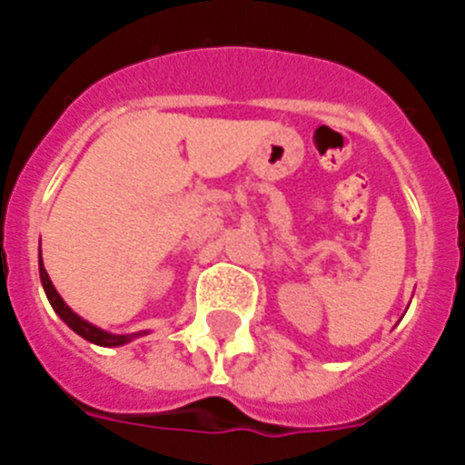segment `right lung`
I'll use <instances>...</instances> for the list:
<instances>
[{
  "label": "right lung",
  "instance_id": "1",
  "mask_svg": "<svg viewBox=\"0 0 465 465\" xmlns=\"http://www.w3.org/2000/svg\"><path fill=\"white\" fill-rule=\"evenodd\" d=\"M39 274H41V283H44V291H46V295H48V302H51L53 310L57 312V316H60V319H63V322L67 323L74 332H79L81 338L88 340V342L100 344V347H121V344H127L130 340H134L142 335V332H134V335H114V332H106V331H102V328L93 326V323H88L85 319H81L76 312L69 310L67 302L60 298V293H57L55 286H53L51 277H48L46 268H44V262L41 261H39Z\"/></svg>",
  "mask_w": 465,
  "mask_h": 465
}]
</instances>
